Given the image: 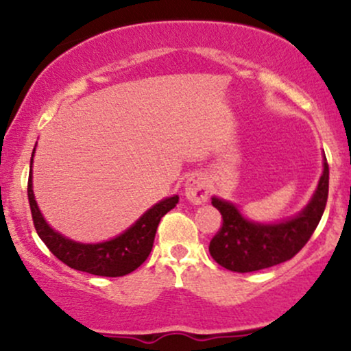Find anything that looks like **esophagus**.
<instances>
[{
    "instance_id": "1",
    "label": "esophagus",
    "mask_w": 351,
    "mask_h": 351,
    "mask_svg": "<svg viewBox=\"0 0 351 351\" xmlns=\"http://www.w3.org/2000/svg\"><path fill=\"white\" fill-rule=\"evenodd\" d=\"M184 196L195 204L206 203L209 196V189H208L206 178H204L201 173H195V175H191L186 180V183H184Z\"/></svg>"
}]
</instances>
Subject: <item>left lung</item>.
<instances>
[{"instance_id":"obj_1","label":"left lung","mask_w":351,"mask_h":351,"mask_svg":"<svg viewBox=\"0 0 351 351\" xmlns=\"http://www.w3.org/2000/svg\"><path fill=\"white\" fill-rule=\"evenodd\" d=\"M327 162L307 208L284 223H251L241 216L234 204L213 198L211 203L223 216V224L209 243V254L217 264L232 272H254L285 263L308 243L327 206Z\"/></svg>"}]
</instances>
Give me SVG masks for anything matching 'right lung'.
Instances as JSON below:
<instances>
[{"label": "right lung", "instance_id": "obj_1", "mask_svg": "<svg viewBox=\"0 0 351 351\" xmlns=\"http://www.w3.org/2000/svg\"><path fill=\"white\" fill-rule=\"evenodd\" d=\"M31 165H33V160H31ZM27 199H29L36 231L60 263L75 271L102 277H122L138 269L150 256L160 219L178 204V196H171L148 209L134 226L127 229L123 234L117 236L115 239L100 244H80L60 236L44 221L33 195L31 175L27 180Z\"/></svg>", "mask_w": 351, "mask_h": 351}]
</instances>
